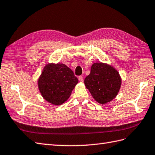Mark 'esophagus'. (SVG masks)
<instances>
[{"label": "esophagus", "mask_w": 155, "mask_h": 155, "mask_svg": "<svg viewBox=\"0 0 155 155\" xmlns=\"http://www.w3.org/2000/svg\"><path fill=\"white\" fill-rule=\"evenodd\" d=\"M78 80H79V81H81V82H83V77H82V76H79V77H78Z\"/></svg>", "instance_id": "1"}]
</instances>
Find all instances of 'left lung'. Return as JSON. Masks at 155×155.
<instances>
[{"mask_svg": "<svg viewBox=\"0 0 155 155\" xmlns=\"http://www.w3.org/2000/svg\"><path fill=\"white\" fill-rule=\"evenodd\" d=\"M84 83L94 99L101 104H104L117 96L122 79L113 66L98 62L92 64L90 74L85 78Z\"/></svg>", "mask_w": 155, "mask_h": 155, "instance_id": "left-lung-1", "label": "left lung"}]
</instances>
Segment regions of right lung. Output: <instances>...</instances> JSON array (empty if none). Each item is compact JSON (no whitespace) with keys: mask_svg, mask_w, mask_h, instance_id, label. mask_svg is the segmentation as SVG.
<instances>
[{"mask_svg":"<svg viewBox=\"0 0 155 155\" xmlns=\"http://www.w3.org/2000/svg\"><path fill=\"white\" fill-rule=\"evenodd\" d=\"M78 83V78L70 68L64 64L54 62H48L44 66L37 80L42 98L55 106L68 99Z\"/></svg>","mask_w":155,"mask_h":155,"instance_id":"obj_1","label":"right lung"}]
</instances>
